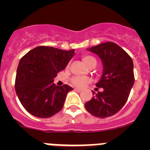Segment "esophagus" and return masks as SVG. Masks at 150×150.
Wrapping results in <instances>:
<instances>
[{"instance_id": "34e87169", "label": "esophagus", "mask_w": 150, "mask_h": 150, "mask_svg": "<svg viewBox=\"0 0 150 150\" xmlns=\"http://www.w3.org/2000/svg\"><path fill=\"white\" fill-rule=\"evenodd\" d=\"M74 90L76 91H77V92H80V91H82V89H80V88H74Z\"/></svg>"}]
</instances>
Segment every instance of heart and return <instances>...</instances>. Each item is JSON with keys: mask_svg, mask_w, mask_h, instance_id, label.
Masks as SVG:
<instances>
[{"mask_svg": "<svg viewBox=\"0 0 150 150\" xmlns=\"http://www.w3.org/2000/svg\"><path fill=\"white\" fill-rule=\"evenodd\" d=\"M82 60H83V63L86 65L88 66V67L92 62H96L93 57L89 56V55H84V56H83ZM90 81H91L90 78L86 77V76H74L71 79V83H72V84L74 85V86L79 87V88H82V87L85 86Z\"/></svg>", "mask_w": 150, "mask_h": 150, "instance_id": "heart-1", "label": "heart"}]
</instances>
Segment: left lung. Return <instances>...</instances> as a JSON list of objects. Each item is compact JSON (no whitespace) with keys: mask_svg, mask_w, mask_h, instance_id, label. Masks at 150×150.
I'll return each instance as SVG.
<instances>
[{"mask_svg":"<svg viewBox=\"0 0 150 150\" xmlns=\"http://www.w3.org/2000/svg\"><path fill=\"white\" fill-rule=\"evenodd\" d=\"M100 57L103 74L96 84L103 91L95 94L85 107L91 115L106 118L116 114L126 103L134 83L132 58L120 46L112 42L100 43L88 49Z\"/></svg>","mask_w":150,"mask_h":150,"instance_id":"left-lung-1","label":"left lung"}]
</instances>
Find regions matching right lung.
<instances>
[{
    "label": "right lung",
    "mask_w": 150,
    "mask_h": 150,
    "mask_svg": "<svg viewBox=\"0 0 150 150\" xmlns=\"http://www.w3.org/2000/svg\"><path fill=\"white\" fill-rule=\"evenodd\" d=\"M50 46H38L19 61L15 89L24 108L31 115L48 118L62 110L67 94L73 88L57 86L53 79L65 68L75 54Z\"/></svg>",
    "instance_id": "add662e5"
}]
</instances>
